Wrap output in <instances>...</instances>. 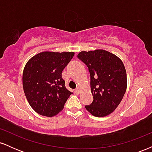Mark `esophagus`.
I'll return each instance as SVG.
<instances>
[{"label": "esophagus", "mask_w": 152, "mask_h": 152, "mask_svg": "<svg viewBox=\"0 0 152 152\" xmlns=\"http://www.w3.org/2000/svg\"><path fill=\"white\" fill-rule=\"evenodd\" d=\"M75 93L76 94H79L80 93V88H77L76 90H75Z\"/></svg>", "instance_id": "esophagus-1"}]
</instances>
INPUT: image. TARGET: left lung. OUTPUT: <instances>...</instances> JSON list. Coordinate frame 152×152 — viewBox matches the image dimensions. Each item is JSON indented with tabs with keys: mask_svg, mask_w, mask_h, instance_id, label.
Instances as JSON below:
<instances>
[{
	"mask_svg": "<svg viewBox=\"0 0 152 152\" xmlns=\"http://www.w3.org/2000/svg\"><path fill=\"white\" fill-rule=\"evenodd\" d=\"M77 57L90 73L94 99L85 108L94 116H108L119 105L126 90V72L123 62L116 55L102 49L81 51Z\"/></svg>",
	"mask_w": 152,
	"mask_h": 152,
	"instance_id": "8db88e82",
	"label": "left lung"
}]
</instances>
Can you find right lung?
Returning <instances> with one entry per match:
<instances>
[{
	"label": "right lung",
	"mask_w": 152,
	"mask_h": 152,
	"mask_svg": "<svg viewBox=\"0 0 152 152\" xmlns=\"http://www.w3.org/2000/svg\"><path fill=\"white\" fill-rule=\"evenodd\" d=\"M74 56V52L44 51L26 64L23 88L29 104L38 114L56 115L73 94L66 88L61 73Z\"/></svg>",
	"instance_id": "obj_1"
}]
</instances>
